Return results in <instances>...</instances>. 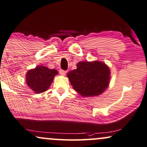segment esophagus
I'll list each match as a JSON object with an SVG mask.
<instances>
[{
  "label": "esophagus",
  "mask_w": 147,
  "mask_h": 147,
  "mask_svg": "<svg viewBox=\"0 0 147 147\" xmlns=\"http://www.w3.org/2000/svg\"><path fill=\"white\" fill-rule=\"evenodd\" d=\"M66 70H59V73H60V75H65L66 74Z\"/></svg>",
  "instance_id": "esophagus-1"
}]
</instances>
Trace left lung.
Listing matches in <instances>:
<instances>
[{"label":"left lung","mask_w":147,"mask_h":147,"mask_svg":"<svg viewBox=\"0 0 147 147\" xmlns=\"http://www.w3.org/2000/svg\"><path fill=\"white\" fill-rule=\"evenodd\" d=\"M77 69L67 74L76 92L83 96H97L108 87L110 79L109 67L100 61H80Z\"/></svg>","instance_id":"8db88e82"}]
</instances>
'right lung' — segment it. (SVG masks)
Returning <instances> with one entry per match:
<instances>
[{
	"label": "right lung",
	"instance_id": "right-lung-1",
	"mask_svg": "<svg viewBox=\"0 0 147 147\" xmlns=\"http://www.w3.org/2000/svg\"><path fill=\"white\" fill-rule=\"evenodd\" d=\"M58 72L55 69L39 66L26 72V81L28 86L35 93H42L47 90Z\"/></svg>",
	"mask_w": 147,
	"mask_h": 147
}]
</instances>
